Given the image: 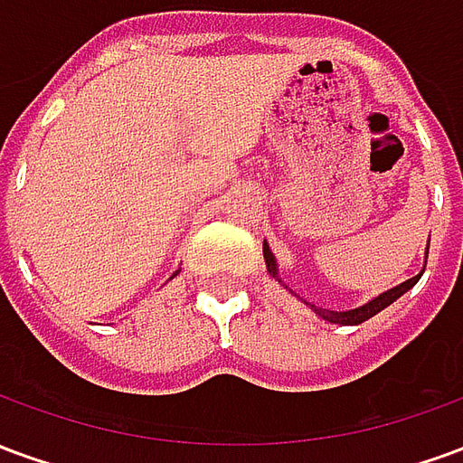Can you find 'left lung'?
<instances>
[{
	"mask_svg": "<svg viewBox=\"0 0 463 463\" xmlns=\"http://www.w3.org/2000/svg\"><path fill=\"white\" fill-rule=\"evenodd\" d=\"M262 255H265V265H268V272H270L275 280L280 282L285 290H290V288L285 285V280L280 278V270H278V260H275V255H272L270 245H268V242H262ZM427 255H429V248H427ZM424 265H427V260H424ZM421 272H424V270H421ZM421 272H419V275H414V278H409V280L399 282L397 288H392V290L382 292V295H377V298H372V300L364 302V305H359V307H354V310L335 312V310H322V307H315V305H310V302H305V305H310L312 310L317 312L322 320L332 322V325H342V327H345V325H362V322L369 320V317H374L377 312H382L384 307H389V305H392L394 300H399V298H402L404 292L411 290V288H414V285L419 282V278H421ZM292 295H295V292H292Z\"/></svg>",
	"mask_w": 463,
	"mask_h": 463,
	"instance_id": "obj_1",
	"label": "left lung"
}]
</instances>
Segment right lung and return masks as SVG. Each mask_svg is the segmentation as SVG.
<instances>
[{
  "mask_svg": "<svg viewBox=\"0 0 463 463\" xmlns=\"http://www.w3.org/2000/svg\"><path fill=\"white\" fill-rule=\"evenodd\" d=\"M178 272H181V270H175V272H173V275H178Z\"/></svg>",
  "mask_w": 463,
  "mask_h": 463,
  "instance_id": "1",
  "label": "right lung"
}]
</instances>
